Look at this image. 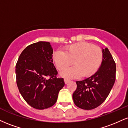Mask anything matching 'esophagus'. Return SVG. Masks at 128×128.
Returning <instances> with one entry per match:
<instances>
[{
    "instance_id": "obj_1",
    "label": "esophagus",
    "mask_w": 128,
    "mask_h": 128,
    "mask_svg": "<svg viewBox=\"0 0 128 128\" xmlns=\"http://www.w3.org/2000/svg\"><path fill=\"white\" fill-rule=\"evenodd\" d=\"M70 82V80L68 79H64V82H65L66 84H67L68 83Z\"/></svg>"
}]
</instances>
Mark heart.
<instances>
[{"mask_svg": "<svg viewBox=\"0 0 128 128\" xmlns=\"http://www.w3.org/2000/svg\"><path fill=\"white\" fill-rule=\"evenodd\" d=\"M53 61L60 71L72 64L74 66L61 73V76L68 79L82 76L88 78L97 72L102 60V52L98 46L88 42L76 43L66 47L64 52L56 50L53 54Z\"/></svg>", "mask_w": 128, "mask_h": 128, "instance_id": "b5f03b06", "label": "heart"}]
</instances>
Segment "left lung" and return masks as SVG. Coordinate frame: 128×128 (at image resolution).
<instances>
[{"instance_id": "left-lung-1", "label": "left lung", "mask_w": 128, "mask_h": 128, "mask_svg": "<svg viewBox=\"0 0 128 128\" xmlns=\"http://www.w3.org/2000/svg\"><path fill=\"white\" fill-rule=\"evenodd\" d=\"M100 68L92 76L76 81L77 88L73 94L75 105L84 110H92L105 101L116 80V63L107 48L102 49Z\"/></svg>"}]
</instances>
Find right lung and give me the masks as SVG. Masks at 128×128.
Masks as SVG:
<instances>
[{"label":"right lung","mask_w":128,"mask_h":128,"mask_svg":"<svg viewBox=\"0 0 128 128\" xmlns=\"http://www.w3.org/2000/svg\"><path fill=\"white\" fill-rule=\"evenodd\" d=\"M52 54L49 42L31 44L21 52L15 67L20 94L29 105L38 110L54 105L65 84L63 78H56Z\"/></svg>","instance_id":"add662e5"}]
</instances>
